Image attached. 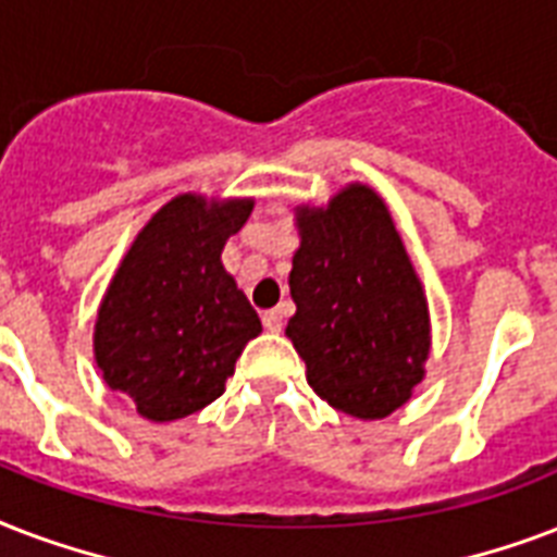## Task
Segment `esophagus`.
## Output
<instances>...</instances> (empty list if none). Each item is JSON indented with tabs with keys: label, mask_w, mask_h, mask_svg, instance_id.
Returning <instances> with one entry per match:
<instances>
[{
	"label": "esophagus",
	"mask_w": 557,
	"mask_h": 557,
	"mask_svg": "<svg viewBox=\"0 0 557 557\" xmlns=\"http://www.w3.org/2000/svg\"><path fill=\"white\" fill-rule=\"evenodd\" d=\"M282 313H278V310H267L264 313V327L267 331H270V334H278V331H282Z\"/></svg>",
	"instance_id": "obj_1"
}]
</instances>
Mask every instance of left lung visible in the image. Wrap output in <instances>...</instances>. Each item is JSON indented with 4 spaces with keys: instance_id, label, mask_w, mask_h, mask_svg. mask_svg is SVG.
<instances>
[{
    "instance_id": "1",
    "label": "left lung",
    "mask_w": 557,
    "mask_h": 557,
    "mask_svg": "<svg viewBox=\"0 0 557 557\" xmlns=\"http://www.w3.org/2000/svg\"><path fill=\"white\" fill-rule=\"evenodd\" d=\"M287 337L319 398L374 421L404 407L424 377L430 310L386 202L346 185L327 206H299Z\"/></svg>"
}]
</instances>
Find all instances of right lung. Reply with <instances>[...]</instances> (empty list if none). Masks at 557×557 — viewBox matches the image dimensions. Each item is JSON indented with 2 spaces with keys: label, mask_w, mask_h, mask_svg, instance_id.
Here are the masks:
<instances>
[{
  "label": "right lung",
  "mask_w": 557,
  "mask_h": 557,
  "mask_svg": "<svg viewBox=\"0 0 557 557\" xmlns=\"http://www.w3.org/2000/svg\"><path fill=\"white\" fill-rule=\"evenodd\" d=\"M252 200L180 194L122 258L95 319V363L148 421L209 407L261 319L220 261Z\"/></svg>",
  "instance_id": "right-lung-1"
}]
</instances>
